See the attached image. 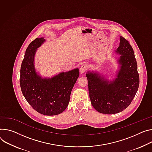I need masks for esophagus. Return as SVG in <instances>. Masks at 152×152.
I'll use <instances>...</instances> for the list:
<instances>
[{
    "mask_svg": "<svg viewBox=\"0 0 152 152\" xmlns=\"http://www.w3.org/2000/svg\"><path fill=\"white\" fill-rule=\"evenodd\" d=\"M88 65L87 64H82L80 67V72L81 73H85L88 69Z\"/></svg>",
    "mask_w": 152,
    "mask_h": 152,
    "instance_id": "1",
    "label": "esophagus"
}]
</instances>
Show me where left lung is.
<instances>
[{"instance_id":"obj_1","label":"left lung","mask_w":152,"mask_h":152,"mask_svg":"<svg viewBox=\"0 0 152 152\" xmlns=\"http://www.w3.org/2000/svg\"><path fill=\"white\" fill-rule=\"evenodd\" d=\"M116 52L121 54L119 60L121 66L113 82L108 84L96 73L86 75L91 105L104 114L118 113L127 108L139 87L140 76L133 50L122 36Z\"/></svg>"}]
</instances>
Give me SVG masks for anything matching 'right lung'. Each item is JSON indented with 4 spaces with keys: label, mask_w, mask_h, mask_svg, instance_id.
Segmentation results:
<instances>
[{
    "label": "right lung",
    "mask_w": 152,
    "mask_h": 152,
    "mask_svg": "<svg viewBox=\"0 0 152 152\" xmlns=\"http://www.w3.org/2000/svg\"><path fill=\"white\" fill-rule=\"evenodd\" d=\"M45 41L36 38L27 47L20 68V85L26 101L40 114L62 113L67 107L72 90L79 77L78 68L50 79H41L36 73L33 61L36 49Z\"/></svg>",
    "instance_id": "right-lung-1"
}]
</instances>
